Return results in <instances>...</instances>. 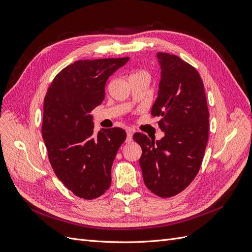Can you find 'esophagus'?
<instances>
[{
  "instance_id": "34e87169",
  "label": "esophagus",
  "mask_w": 252,
  "mask_h": 252,
  "mask_svg": "<svg viewBox=\"0 0 252 252\" xmlns=\"http://www.w3.org/2000/svg\"><path fill=\"white\" fill-rule=\"evenodd\" d=\"M126 132H127V138H126V142H127V143L131 142V141H132V130H130V129H127Z\"/></svg>"
}]
</instances>
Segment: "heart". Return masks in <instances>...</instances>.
<instances>
[{"label":"heart","mask_w":252,"mask_h":252,"mask_svg":"<svg viewBox=\"0 0 252 252\" xmlns=\"http://www.w3.org/2000/svg\"><path fill=\"white\" fill-rule=\"evenodd\" d=\"M142 74H147L148 75V73L146 72V71H144V70H139V71H135L132 75H142Z\"/></svg>","instance_id":"obj_1"}]
</instances>
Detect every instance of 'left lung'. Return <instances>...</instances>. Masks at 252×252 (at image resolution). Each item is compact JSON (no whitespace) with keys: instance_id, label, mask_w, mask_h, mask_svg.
I'll use <instances>...</instances> for the list:
<instances>
[{"instance_id":"obj_1","label":"left lung","mask_w":252,"mask_h":252,"mask_svg":"<svg viewBox=\"0 0 252 252\" xmlns=\"http://www.w3.org/2000/svg\"><path fill=\"white\" fill-rule=\"evenodd\" d=\"M161 69L158 97L151 108L165 135L149 139L136 132L142 147L140 166L146 187L161 197L183 191L200 170L209 133V112L203 81L191 65L170 53L158 52Z\"/></svg>"}]
</instances>
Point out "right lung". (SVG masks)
<instances>
[{"instance_id":"1","label":"right lung","mask_w":252,"mask_h":252,"mask_svg":"<svg viewBox=\"0 0 252 252\" xmlns=\"http://www.w3.org/2000/svg\"><path fill=\"white\" fill-rule=\"evenodd\" d=\"M128 61H77L57 74L44 98L42 135L49 162L58 179L82 199H96L110 187L126 132L114 127L95 134L89 113L103 102L108 78Z\"/></svg>"}]
</instances>
